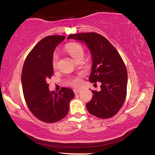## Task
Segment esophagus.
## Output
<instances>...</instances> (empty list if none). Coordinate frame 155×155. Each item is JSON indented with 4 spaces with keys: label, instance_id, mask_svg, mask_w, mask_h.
Listing matches in <instances>:
<instances>
[{
    "label": "esophagus",
    "instance_id": "1",
    "mask_svg": "<svg viewBox=\"0 0 155 155\" xmlns=\"http://www.w3.org/2000/svg\"><path fill=\"white\" fill-rule=\"evenodd\" d=\"M81 91L80 89H74V92L75 94H78Z\"/></svg>",
    "mask_w": 155,
    "mask_h": 155
}]
</instances>
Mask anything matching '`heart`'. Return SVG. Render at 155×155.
Returning a JSON list of instances; mask_svg holds the SVG:
<instances>
[{
	"label": "heart",
	"mask_w": 155,
	"mask_h": 155,
	"mask_svg": "<svg viewBox=\"0 0 155 155\" xmlns=\"http://www.w3.org/2000/svg\"><path fill=\"white\" fill-rule=\"evenodd\" d=\"M65 50L70 54V56L72 57L76 61H77L81 58L84 57V49L80 44L76 42L69 43L66 45ZM58 61V55L57 54H54L53 55L52 58V66L54 68H56ZM81 84V75L71 78L68 81V84L74 87L80 86Z\"/></svg>",
	"instance_id": "heart-1"
}]
</instances>
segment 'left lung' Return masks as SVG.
<instances>
[{"mask_svg": "<svg viewBox=\"0 0 155 155\" xmlns=\"http://www.w3.org/2000/svg\"><path fill=\"white\" fill-rule=\"evenodd\" d=\"M68 39L81 41L91 51L92 67L89 81L101 83V91H92L87 103L90 114L99 118H110L119 111L125 101L127 71L120 55L107 39L96 33L70 35Z\"/></svg>", "mask_w": 155, "mask_h": 155, "instance_id": "left-lung-1", "label": "left lung"}]
</instances>
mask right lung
Listing matches in <instances>:
<instances>
[{"instance_id":"right-lung-1","label":"right lung","mask_w":155,"mask_h":155,"mask_svg":"<svg viewBox=\"0 0 155 155\" xmlns=\"http://www.w3.org/2000/svg\"><path fill=\"white\" fill-rule=\"evenodd\" d=\"M64 36L51 35L40 40L27 55L23 66L21 84L28 107L40 120L52 123L68 114L74 93L68 87L51 92L47 83L53 76L52 58L55 47Z\"/></svg>"}]
</instances>
